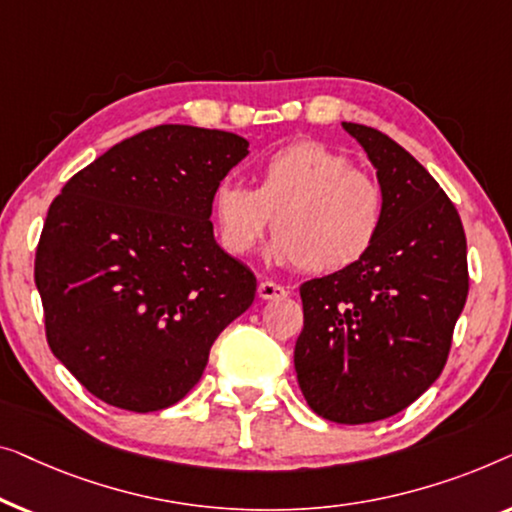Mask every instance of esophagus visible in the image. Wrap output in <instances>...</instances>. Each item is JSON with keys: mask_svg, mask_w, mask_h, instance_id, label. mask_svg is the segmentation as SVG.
Returning <instances> with one entry per match:
<instances>
[{"mask_svg": "<svg viewBox=\"0 0 512 512\" xmlns=\"http://www.w3.org/2000/svg\"><path fill=\"white\" fill-rule=\"evenodd\" d=\"M257 294H259V299L271 301V299H285L287 290L283 285L273 283V280H262V283L257 285Z\"/></svg>", "mask_w": 512, "mask_h": 512, "instance_id": "1", "label": "esophagus"}]
</instances>
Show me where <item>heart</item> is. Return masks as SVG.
I'll use <instances>...</instances> for the list:
<instances>
[{
    "label": "heart",
    "mask_w": 512,
    "mask_h": 512,
    "mask_svg": "<svg viewBox=\"0 0 512 512\" xmlns=\"http://www.w3.org/2000/svg\"><path fill=\"white\" fill-rule=\"evenodd\" d=\"M255 187L222 181L213 190L215 236L225 253H253L271 225L269 255L311 273H336L369 255L385 220L378 178L320 141H294L257 162Z\"/></svg>",
    "instance_id": "obj_1"
}]
</instances>
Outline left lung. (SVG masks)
<instances>
[{"instance_id":"8db88e82","label":"left lung","mask_w":512,"mask_h":512,"mask_svg":"<svg viewBox=\"0 0 512 512\" xmlns=\"http://www.w3.org/2000/svg\"><path fill=\"white\" fill-rule=\"evenodd\" d=\"M385 192L369 255L299 287L294 369L315 413L338 424L397 415L441 376L469 294L459 213L427 169L378 129L343 122Z\"/></svg>"}]
</instances>
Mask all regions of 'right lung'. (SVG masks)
Segmentation results:
<instances>
[{
	"mask_svg": "<svg viewBox=\"0 0 512 512\" xmlns=\"http://www.w3.org/2000/svg\"><path fill=\"white\" fill-rule=\"evenodd\" d=\"M248 155L239 134L157 125L71 176L34 259L46 338L109 406H174L206 369L257 280L213 236L211 197Z\"/></svg>",
	"mask_w": 512,
	"mask_h": 512,
	"instance_id": "add662e5",
	"label": "right lung"
}]
</instances>
